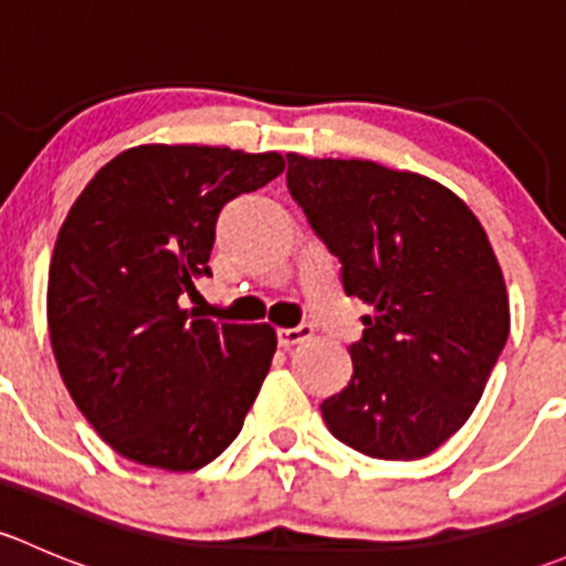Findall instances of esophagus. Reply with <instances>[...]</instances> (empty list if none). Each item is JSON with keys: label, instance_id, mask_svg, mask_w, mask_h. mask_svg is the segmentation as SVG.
Returning <instances> with one entry per match:
<instances>
[{"label": "esophagus", "instance_id": "34e87169", "mask_svg": "<svg viewBox=\"0 0 566 566\" xmlns=\"http://www.w3.org/2000/svg\"><path fill=\"white\" fill-rule=\"evenodd\" d=\"M310 336H312V325H298V328H279L276 331L279 347L301 345V342H306Z\"/></svg>", "mask_w": 566, "mask_h": 566}]
</instances>
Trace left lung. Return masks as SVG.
<instances>
[{
	"label": "left lung",
	"mask_w": 566,
	"mask_h": 566,
	"mask_svg": "<svg viewBox=\"0 0 566 566\" xmlns=\"http://www.w3.org/2000/svg\"><path fill=\"white\" fill-rule=\"evenodd\" d=\"M287 188L369 306L353 378L319 405L331 436L378 460H419L476 408L510 336L488 232L458 193L375 161L287 156Z\"/></svg>",
	"instance_id": "left-lung-1"
}]
</instances>
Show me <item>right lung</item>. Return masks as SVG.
<instances>
[{"label":"right lung","instance_id":"add662e5","mask_svg":"<svg viewBox=\"0 0 566 566\" xmlns=\"http://www.w3.org/2000/svg\"><path fill=\"white\" fill-rule=\"evenodd\" d=\"M284 172L279 153L139 145L73 202L49 268V336L73 402L123 458L197 471L241 432L276 353L268 323L182 310L216 219Z\"/></svg>","mask_w":566,"mask_h":566}]
</instances>
